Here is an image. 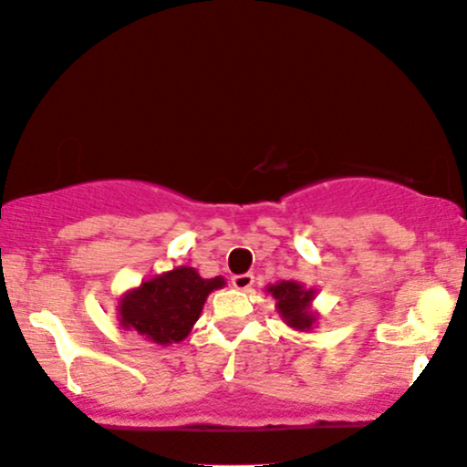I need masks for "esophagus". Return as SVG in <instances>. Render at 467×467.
Listing matches in <instances>:
<instances>
[{
    "mask_svg": "<svg viewBox=\"0 0 467 467\" xmlns=\"http://www.w3.org/2000/svg\"><path fill=\"white\" fill-rule=\"evenodd\" d=\"M232 285L235 290H249L253 285V275H235V277H232Z\"/></svg>",
    "mask_w": 467,
    "mask_h": 467,
    "instance_id": "1",
    "label": "esophagus"
}]
</instances>
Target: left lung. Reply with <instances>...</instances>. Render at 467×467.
<instances>
[{"label": "left lung", "mask_w": 467, "mask_h": 467, "mask_svg": "<svg viewBox=\"0 0 467 467\" xmlns=\"http://www.w3.org/2000/svg\"><path fill=\"white\" fill-rule=\"evenodd\" d=\"M264 292L275 298V309L290 329L301 333L314 329V325L318 322V312L314 309L316 290L312 287H305L301 281L284 279L266 285Z\"/></svg>", "instance_id": "8db88e82"}]
</instances>
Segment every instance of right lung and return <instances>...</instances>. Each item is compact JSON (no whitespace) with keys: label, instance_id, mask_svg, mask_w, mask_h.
I'll return each mask as SVG.
<instances>
[{"label":"right lung","instance_id":"1","mask_svg":"<svg viewBox=\"0 0 467 467\" xmlns=\"http://www.w3.org/2000/svg\"><path fill=\"white\" fill-rule=\"evenodd\" d=\"M224 287L223 277L203 279L197 268L177 266L142 281L119 296L117 318L145 342L171 347L190 336L207 296Z\"/></svg>","mask_w":467,"mask_h":467}]
</instances>
